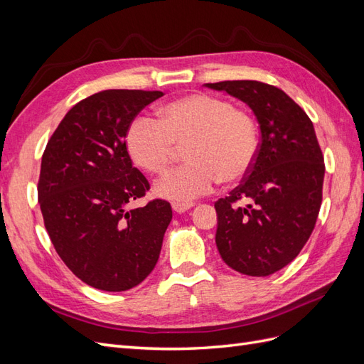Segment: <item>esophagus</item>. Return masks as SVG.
<instances>
[{
  "label": "esophagus",
  "mask_w": 364,
  "mask_h": 364,
  "mask_svg": "<svg viewBox=\"0 0 364 364\" xmlns=\"http://www.w3.org/2000/svg\"><path fill=\"white\" fill-rule=\"evenodd\" d=\"M193 206H194L193 203H183V202H173L171 203L173 211L178 213V214H182L185 211H188V209H191Z\"/></svg>",
  "instance_id": "obj_1"
}]
</instances>
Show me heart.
Segmentation results:
<instances>
[{"instance_id": "obj_1", "label": "heart", "mask_w": 364, "mask_h": 364, "mask_svg": "<svg viewBox=\"0 0 364 364\" xmlns=\"http://www.w3.org/2000/svg\"><path fill=\"white\" fill-rule=\"evenodd\" d=\"M190 162L171 170L155 185L158 196L188 202L213 191L220 182H235L250 171L258 153L253 118L226 98L196 92L164 105L159 119L136 117L126 144L142 170H167L178 144H186Z\"/></svg>"}]
</instances>
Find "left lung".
<instances>
[{
  "instance_id": "1",
  "label": "left lung",
  "mask_w": 364,
  "mask_h": 364,
  "mask_svg": "<svg viewBox=\"0 0 364 364\" xmlns=\"http://www.w3.org/2000/svg\"><path fill=\"white\" fill-rule=\"evenodd\" d=\"M246 103L261 132L246 179L215 202L220 257L249 277L290 264L310 238L322 203L325 164L311 119L277 86L257 80L205 83ZM246 200V207H238Z\"/></svg>"
}]
</instances>
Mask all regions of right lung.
I'll use <instances>...</instances> for the list:
<instances>
[{"instance_id": "1", "label": "right lung", "mask_w": 364, "mask_h": 364, "mask_svg": "<svg viewBox=\"0 0 364 364\" xmlns=\"http://www.w3.org/2000/svg\"><path fill=\"white\" fill-rule=\"evenodd\" d=\"M161 91L107 90L70 109L46 147L38 197L51 243L67 267L103 291H126L155 269L171 206L146 196L150 185L126 147L135 117Z\"/></svg>"}]
</instances>
